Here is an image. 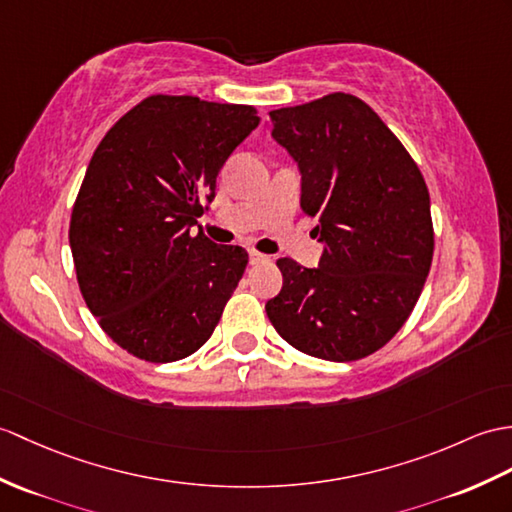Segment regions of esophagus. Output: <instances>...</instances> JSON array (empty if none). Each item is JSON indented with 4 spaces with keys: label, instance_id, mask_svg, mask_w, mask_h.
<instances>
[{
    "label": "esophagus",
    "instance_id": "esophagus-1",
    "mask_svg": "<svg viewBox=\"0 0 512 512\" xmlns=\"http://www.w3.org/2000/svg\"><path fill=\"white\" fill-rule=\"evenodd\" d=\"M251 264L253 266H257V264H266V261H270V257L268 255H261V253H257V251H251Z\"/></svg>",
    "mask_w": 512,
    "mask_h": 512
}]
</instances>
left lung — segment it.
Listing matches in <instances>:
<instances>
[{
    "instance_id": "1",
    "label": "left lung",
    "mask_w": 512,
    "mask_h": 512,
    "mask_svg": "<svg viewBox=\"0 0 512 512\" xmlns=\"http://www.w3.org/2000/svg\"><path fill=\"white\" fill-rule=\"evenodd\" d=\"M272 137L301 170V209L318 218V268L290 257L266 303L277 334L307 355L353 362L382 349L417 305L432 266L430 192L419 165L351 93L270 111Z\"/></svg>"
}]
</instances>
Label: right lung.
<instances>
[{
  "label": "right lung",
  "mask_w": 512,
  "mask_h": 512,
  "mask_svg": "<svg viewBox=\"0 0 512 512\" xmlns=\"http://www.w3.org/2000/svg\"><path fill=\"white\" fill-rule=\"evenodd\" d=\"M255 106L150 95L95 148L69 222L76 277L104 334L146 362H176L216 329L248 253L192 235Z\"/></svg>",
  "instance_id": "add662e5"
}]
</instances>
